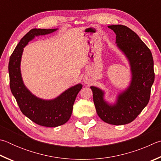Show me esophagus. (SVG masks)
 Segmentation results:
<instances>
[{
	"label": "esophagus",
	"instance_id": "34e87169",
	"mask_svg": "<svg viewBox=\"0 0 161 161\" xmlns=\"http://www.w3.org/2000/svg\"><path fill=\"white\" fill-rule=\"evenodd\" d=\"M84 81H85V80H84ZM85 83H87V82H86V81H85Z\"/></svg>",
	"mask_w": 161,
	"mask_h": 161
}]
</instances>
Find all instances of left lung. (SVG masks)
Listing matches in <instances>:
<instances>
[{
	"label": "left lung",
	"instance_id": "left-lung-1",
	"mask_svg": "<svg viewBox=\"0 0 161 161\" xmlns=\"http://www.w3.org/2000/svg\"><path fill=\"white\" fill-rule=\"evenodd\" d=\"M108 27L116 34L117 47L129 59L132 74L131 84L119 94L114 105L104 100L103 91L94 86L91 88L100 119L110 125H124L134 121L148 105L155 78L153 59L151 50L130 28L122 25Z\"/></svg>",
	"mask_w": 161,
	"mask_h": 161
}]
</instances>
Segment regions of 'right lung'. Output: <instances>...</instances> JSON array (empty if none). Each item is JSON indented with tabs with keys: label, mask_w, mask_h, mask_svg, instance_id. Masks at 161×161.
Returning <instances> with one entry per match:
<instances>
[{
	"label": "right lung",
	"mask_w": 161,
	"mask_h": 161,
	"mask_svg": "<svg viewBox=\"0 0 161 161\" xmlns=\"http://www.w3.org/2000/svg\"><path fill=\"white\" fill-rule=\"evenodd\" d=\"M56 29H32L21 39L10 57L8 71L10 88L22 114L37 125L56 127L69 120L73 106L79 91L82 88L78 84L64 92L52 100H44L35 97L25 86L20 73V61L23 48L35 36L52 33Z\"/></svg>",
	"instance_id": "obj_1"
}]
</instances>
